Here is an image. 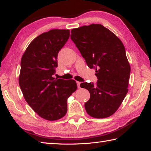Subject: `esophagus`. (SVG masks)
Masks as SVG:
<instances>
[{
    "instance_id": "1",
    "label": "esophagus",
    "mask_w": 151,
    "mask_h": 151,
    "mask_svg": "<svg viewBox=\"0 0 151 151\" xmlns=\"http://www.w3.org/2000/svg\"><path fill=\"white\" fill-rule=\"evenodd\" d=\"M76 83H77V86H78V88H80L81 86H80V84H81V82H78V81H76Z\"/></svg>"
}]
</instances>
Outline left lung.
I'll return each instance as SVG.
<instances>
[{
  "mask_svg": "<svg viewBox=\"0 0 151 151\" xmlns=\"http://www.w3.org/2000/svg\"><path fill=\"white\" fill-rule=\"evenodd\" d=\"M75 43L89 68H96L97 84L83 83L90 98L85 103L88 114L94 118L113 115L128 92L131 67L125 47L116 35L101 24H90L71 30Z\"/></svg>",
  "mask_w": 151,
  "mask_h": 151,
  "instance_id": "left-lung-1",
  "label": "left lung"
}]
</instances>
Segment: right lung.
I'll return each instance as SVG.
<instances>
[{
	"label": "right lung",
	"instance_id": "add662e5",
	"mask_svg": "<svg viewBox=\"0 0 151 151\" xmlns=\"http://www.w3.org/2000/svg\"><path fill=\"white\" fill-rule=\"evenodd\" d=\"M69 29H53L32 41L21 59L19 84L24 99L42 118L55 121L67 111V99L77 89L75 81L54 78L57 55Z\"/></svg>",
	"mask_w": 151,
	"mask_h": 151
}]
</instances>
